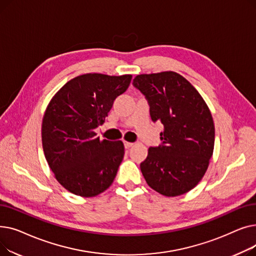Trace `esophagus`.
<instances>
[{
	"instance_id": "34e87169",
	"label": "esophagus",
	"mask_w": 256,
	"mask_h": 256,
	"mask_svg": "<svg viewBox=\"0 0 256 256\" xmlns=\"http://www.w3.org/2000/svg\"><path fill=\"white\" fill-rule=\"evenodd\" d=\"M134 145V143H132V142H128V141H124V147H126V150H128V148H130V147Z\"/></svg>"
}]
</instances>
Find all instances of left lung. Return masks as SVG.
Returning <instances> with one entry per match:
<instances>
[{
	"label": "left lung",
	"instance_id": "8db88e82",
	"mask_svg": "<svg viewBox=\"0 0 256 256\" xmlns=\"http://www.w3.org/2000/svg\"><path fill=\"white\" fill-rule=\"evenodd\" d=\"M132 85L148 100L154 122L164 126L162 144L140 164L152 189L167 197L191 191L206 174L214 144L208 106L194 86L174 72L138 74Z\"/></svg>",
	"mask_w": 256,
	"mask_h": 256
}]
</instances>
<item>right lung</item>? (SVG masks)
Returning a JSON list of instances; mask_svg holds the SVG:
<instances>
[{"mask_svg":"<svg viewBox=\"0 0 256 256\" xmlns=\"http://www.w3.org/2000/svg\"><path fill=\"white\" fill-rule=\"evenodd\" d=\"M130 80L132 74H80L48 102L42 126L44 152L56 180L70 193L94 197L112 184L124 145L100 140L94 130L104 122Z\"/></svg>","mask_w":256,"mask_h":256,"instance_id":"right-lung-1","label":"right lung"}]
</instances>
